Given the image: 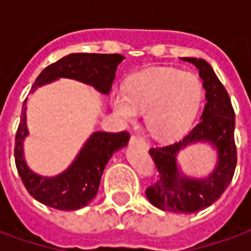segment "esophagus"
Masks as SVG:
<instances>
[{
    "label": "esophagus",
    "instance_id": "34e87169",
    "mask_svg": "<svg viewBox=\"0 0 251 251\" xmlns=\"http://www.w3.org/2000/svg\"><path fill=\"white\" fill-rule=\"evenodd\" d=\"M130 145H134V147H140V148L148 147V144L145 142V140H142V138H140V137H137V136H131Z\"/></svg>",
    "mask_w": 251,
    "mask_h": 251
}]
</instances>
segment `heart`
Segmentation results:
<instances>
[{
  "instance_id": "1",
  "label": "heart",
  "mask_w": 251,
  "mask_h": 251,
  "mask_svg": "<svg viewBox=\"0 0 251 251\" xmlns=\"http://www.w3.org/2000/svg\"><path fill=\"white\" fill-rule=\"evenodd\" d=\"M203 98V83L195 74L154 67L131 75L126 88H114L110 103L127 122L147 110L145 124L151 134L161 141H172L192 127Z\"/></svg>"
}]
</instances>
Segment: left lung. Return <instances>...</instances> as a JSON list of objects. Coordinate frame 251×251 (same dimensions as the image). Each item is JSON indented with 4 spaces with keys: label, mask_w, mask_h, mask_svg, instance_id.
I'll return each mask as SVG.
<instances>
[{
    "label": "left lung",
    "mask_w": 251,
    "mask_h": 251,
    "mask_svg": "<svg viewBox=\"0 0 251 251\" xmlns=\"http://www.w3.org/2000/svg\"><path fill=\"white\" fill-rule=\"evenodd\" d=\"M181 60L192 63L199 70L207 102L200 117L201 121L183 140L149 151L160 175L145 194L148 200L160 210L192 214L215 203L231 183L237 165L235 114L226 88L212 67L196 57H181ZM195 143H208L217 152L216 167L205 178L187 176L178 165V153Z\"/></svg>",
    "instance_id": "1"
}]
</instances>
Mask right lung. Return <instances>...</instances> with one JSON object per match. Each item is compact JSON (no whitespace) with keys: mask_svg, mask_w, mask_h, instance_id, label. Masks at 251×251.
Here are the masks:
<instances>
[{"mask_svg":"<svg viewBox=\"0 0 251 251\" xmlns=\"http://www.w3.org/2000/svg\"><path fill=\"white\" fill-rule=\"evenodd\" d=\"M125 56L118 53H70L44 68L36 79L30 93L60 77L75 79L97 91L109 95L117 67ZM26 100L23 104L14 158L25 188L37 201L62 211H74L87 205L98 194L100 177L113 153L127 145L130 136L126 131H95L83 144L71 165L56 176H43L28 167L24 157V140L28 137Z\"/></svg>","mask_w":251,"mask_h":251,"instance_id":"right-lung-1","label":"right lung"}]
</instances>
